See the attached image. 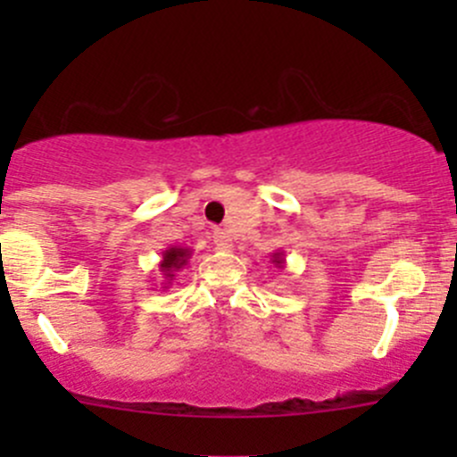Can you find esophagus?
<instances>
[{"label":"esophagus","instance_id":"esophagus-1","mask_svg":"<svg viewBox=\"0 0 457 457\" xmlns=\"http://www.w3.org/2000/svg\"><path fill=\"white\" fill-rule=\"evenodd\" d=\"M214 245H216V250L229 252V250H232V238H229V234L223 232V229H216V232H214Z\"/></svg>","mask_w":457,"mask_h":457}]
</instances>
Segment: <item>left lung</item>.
I'll use <instances>...</instances> for the list:
<instances>
[{
    "label": "left lung",
    "mask_w": 457,
    "mask_h": 457,
    "mask_svg": "<svg viewBox=\"0 0 457 457\" xmlns=\"http://www.w3.org/2000/svg\"><path fill=\"white\" fill-rule=\"evenodd\" d=\"M271 262H274L276 267H285V254L283 252H274V256H271Z\"/></svg>",
    "instance_id": "8db88e82"
}]
</instances>
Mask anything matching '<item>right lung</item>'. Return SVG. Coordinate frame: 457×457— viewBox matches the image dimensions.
<instances>
[{
    "mask_svg": "<svg viewBox=\"0 0 457 457\" xmlns=\"http://www.w3.org/2000/svg\"><path fill=\"white\" fill-rule=\"evenodd\" d=\"M190 256H192L190 247L172 245V247H168V250L163 252V261L159 262V271H161V274H163V278H165L163 285L172 283L174 274H177V271L181 270V267L187 265V258H190Z\"/></svg>",
    "mask_w": 457,
    "mask_h": 457,
    "instance_id": "obj_1",
    "label": "right lung"
}]
</instances>
